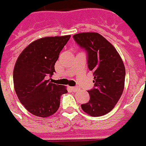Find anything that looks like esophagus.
<instances>
[{"instance_id": "34e87169", "label": "esophagus", "mask_w": 146, "mask_h": 146, "mask_svg": "<svg viewBox=\"0 0 146 146\" xmlns=\"http://www.w3.org/2000/svg\"><path fill=\"white\" fill-rule=\"evenodd\" d=\"M71 90H73L74 92L76 91V90H77V89H78V88L75 87V86H72V87H71Z\"/></svg>"}]
</instances>
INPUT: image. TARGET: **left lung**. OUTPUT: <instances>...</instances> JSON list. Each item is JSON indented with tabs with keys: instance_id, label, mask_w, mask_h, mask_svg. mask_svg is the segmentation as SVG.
Listing matches in <instances>:
<instances>
[{
	"instance_id": "1",
	"label": "left lung",
	"mask_w": 146,
	"mask_h": 146,
	"mask_svg": "<svg viewBox=\"0 0 146 146\" xmlns=\"http://www.w3.org/2000/svg\"><path fill=\"white\" fill-rule=\"evenodd\" d=\"M73 38L86 52L88 68L94 76V87L88 90L90 101L81 107L91 116L104 115L114 108L123 91V62L114 46L98 33H80Z\"/></svg>"
}]
</instances>
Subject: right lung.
<instances>
[{
	"instance_id": "add662e5",
	"label": "right lung",
	"mask_w": 146,
	"mask_h": 146,
	"mask_svg": "<svg viewBox=\"0 0 146 146\" xmlns=\"http://www.w3.org/2000/svg\"><path fill=\"white\" fill-rule=\"evenodd\" d=\"M71 36L47 37L36 40L22 52L13 71L14 87L19 100L31 114L48 117L58 110L60 97L68 90L47 80L55 72V63Z\"/></svg>"
}]
</instances>
